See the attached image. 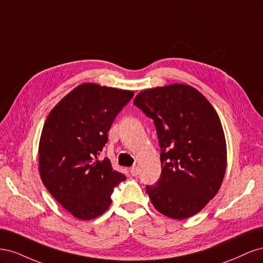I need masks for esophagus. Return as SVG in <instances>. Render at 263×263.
I'll return each mask as SVG.
<instances>
[{
	"label": "esophagus",
	"mask_w": 263,
	"mask_h": 263,
	"mask_svg": "<svg viewBox=\"0 0 263 263\" xmlns=\"http://www.w3.org/2000/svg\"><path fill=\"white\" fill-rule=\"evenodd\" d=\"M129 171H130L132 176L136 177V176H138V173H139V168H138L137 165H134V166H132V168L129 169Z\"/></svg>",
	"instance_id": "esophagus-1"
}]
</instances>
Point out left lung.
Segmentation results:
<instances>
[{
	"label": "left lung",
	"mask_w": 263,
	"mask_h": 263,
	"mask_svg": "<svg viewBox=\"0 0 263 263\" xmlns=\"http://www.w3.org/2000/svg\"><path fill=\"white\" fill-rule=\"evenodd\" d=\"M134 104L154 121L161 148V176L146 185L151 203L173 219L193 216L216 195L226 171L216 110L194 87L179 83L141 91Z\"/></svg>",
	"instance_id": "8db88e82"
}]
</instances>
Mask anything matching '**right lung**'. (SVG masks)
I'll return each mask as SVG.
<instances>
[{
  "label": "right lung",
  "instance_id": "1",
  "mask_svg": "<svg viewBox=\"0 0 263 263\" xmlns=\"http://www.w3.org/2000/svg\"><path fill=\"white\" fill-rule=\"evenodd\" d=\"M134 92L83 83L47 116L39 141V173L44 185L78 219L100 216L114 187L126 180L108 158L99 160L114 119Z\"/></svg>",
  "mask_w": 263,
  "mask_h": 263
}]
</instances>
